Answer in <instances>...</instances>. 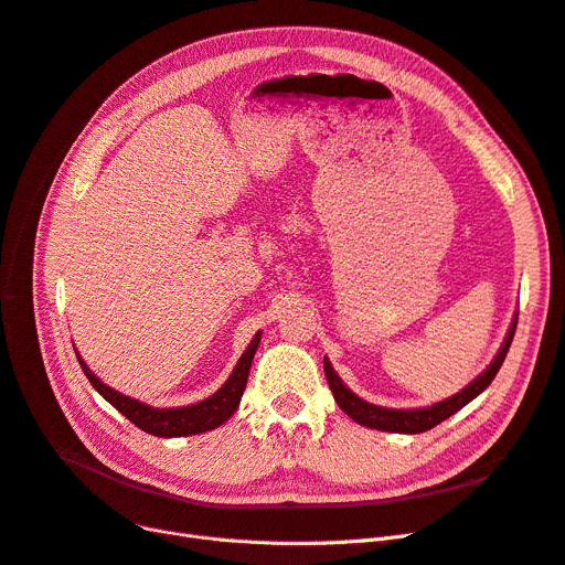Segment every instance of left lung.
Returning a JSON list of instances; mask_svg holds the SVG:
<instances>
[{
  "label": "left lung",
  "mask_w": 565,
  "mask_h": 565,
  "mask_svg": "<svg viewBox=\"0 0 565 565\" xmlns=\"http://www.w3.org/2000/svg\"><path fill=\"white\" fill-rule=\"evenodd\" d=\"M515 328H518V316H515V320L511 324L507 341H503L499 354L494 358V362L488 366V371H483L460 394H456V396H451L447 401H441V403H437L433 407H424V409H390V407H377V405H371V403L362 401L360 396H354L345 387V384L341 382V377L337 375V371L332 369V364L328 360H324V375H328L330 390H332L334 401L339 403V407L348 414L350 419L358 422L360 426L384 430V433H409V435L426 433V430L435 428L437 424H441L444 419H449L451 414L462 409L469 401L477 398L488 387V384L494 380V375L499 373L503 360H507L509 348H511L513 337H515Z\"/></svg>",
  "instance_id": "left-lung-1"
}]
</instances>
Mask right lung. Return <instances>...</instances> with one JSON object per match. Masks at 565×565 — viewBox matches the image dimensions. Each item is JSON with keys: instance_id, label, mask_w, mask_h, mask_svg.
<instances>
[{"instance_id": "obj_1", "label": "right lung", "mask_w": 565, "mask_h": 565, "mask_svg": "<svg viewBox=\"0 0 565 565\" xmlns=\"http://www.w3.org/2000/svg\"><path fill=\"white\" fill-rule=\"evenodd\" d=\"M258 341H260V334L254 337V341L245 350L241 362H237L235 371L231 373V377L226 380V384L217 394H213L211 398H205L196 405L175 407V409L148 407L143 403H137L124 394L105 387V384L92 371H88V366L84 364L79 354H77V360H79V366H82L84 375L88 377V382L94 384V390L107 403H111L118 412H121L126 419H130L137 428H141L143 433H151L156 437H185V435H196V433H205V430H213V428L222 426L237 409V405H241V398H243V392L247 387V375H249V366H252V360L256 354Z\"/></svg>"}]
</instances>
